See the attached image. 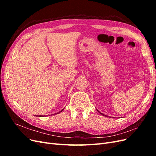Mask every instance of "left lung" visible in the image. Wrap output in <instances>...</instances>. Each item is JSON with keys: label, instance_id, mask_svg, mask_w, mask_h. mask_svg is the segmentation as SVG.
I'll return each instance as SVG.
<instances>
[{"label": "left lung", "instance_id": "1", "mask_svg": "<svg viewBox=\"0 0 156 156\" xmlns=\"http://www.w3.org/2000/svg\"><path fill=\"white\" fill-rule=\"evenodd\" d=\"M96 110H97V109H96ZM97 111H98L99 113H100V115H103V116H105V117H108V116H107V115H104V114H103V113H101V112H100L98 110H97ZM109 118H111V116H109Z\"/></svg>", "mask_w": 156, "mask_h": 156}]
</instances>
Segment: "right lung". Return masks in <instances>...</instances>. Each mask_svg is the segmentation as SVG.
<instances>
[{
  "instance_id": "1",
  "label": "right lung",
  "mask_w": 156,
  "mask_h": 156,
  "mask_svg": "<svg viewBox=\"0 0 156 156\" xmlns=\"http://www.w3.org/2000/svg\"><path fill=\"white\" fill-rule=\"evenodd\" d=\"M63 110H64V108H63V109H62V110H61V111H59L58 112H56V113H55V114H54V115H56V114H58V113H60V112H62V111ZM39 116H40V117H41V116H42V115H40Z\"/></svg>"
}]
</instances>
